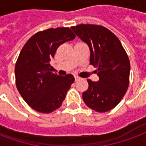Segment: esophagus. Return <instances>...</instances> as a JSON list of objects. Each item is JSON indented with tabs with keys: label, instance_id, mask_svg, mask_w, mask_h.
<instances>
[{
	"label": "esophagus",
	"instance_id": "34e87169",
	"mask_svg": "<svg viewBox=\"0 0 146 146\" xmlns=\"http://www.w3.org/2000/svg\"><path fill=\"white\" fill-rule=\"evenodd\" d=\"M80 79H81L80 77H78V76H77V75H74V80L78 81V80H80Z\"/></svg>",
	"mask_w": 146,
	"mask_h": 146
}]
</instances>
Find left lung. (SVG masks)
<instances>
[{
	"label": "left lung",
	"mask_w": 146,
	"mask_h": 146,
	"mask_svg": "<svg viewBox=\"0 0 146 146\" xmlns=\"http://www.w3.org/2000/svg\"><path fill=\"white\" fill-rule=\"evenodd\" d=\"M74 33L90 49V64L96 68L98 82L87 79L89 88L82 93L87 107L107 112L117 105L129 85L130 61L117 37L104 26L81 24L72 26Z\"/></svg>",
	"instance_id": "1"
}]
</instances>
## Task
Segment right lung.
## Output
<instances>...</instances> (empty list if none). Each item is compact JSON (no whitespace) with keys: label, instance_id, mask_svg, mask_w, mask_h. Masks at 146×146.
Segmentation results:
<instances>
[{"label":"right lung","instance_id":"1","mask_svg":"<svg viewBox=\"0 0 146 146\" xmlns=\"http://www.w3.org/2000/svg\"><path fill=\"white\" fill-rule=\"evenodd\" d=\"M75 38L68 27H58L34 34L19 54L15 73V83L24 100L39 113H49L58 109L65 99L74 78L51 72L50 60L61 44Z\"/></svg>","mask_w":146,"mask_h":146}]
</instances>
